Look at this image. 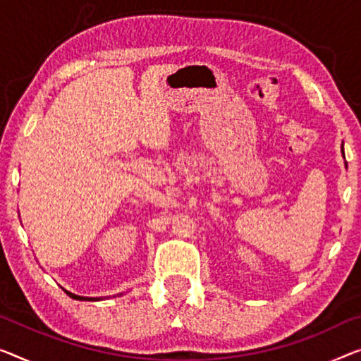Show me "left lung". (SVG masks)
Here are the masks:
<instances>
[{
	"instance_id": "8db88e82",
	"label": "left lung",
	"mask_w": 361,
	"mask_h": 361,
	"mask_svg": "<svg viewBox=\"0 0 361 361\" xmlns=\"http://www.w3.org/2000/svg\"><path fill=\"white\" fill-rule=\"evenodd\" d=\"M342 157L345 159V155H343V142H342ZM345 169H347V162H345Z\"/></svg>"
}]
</instances>
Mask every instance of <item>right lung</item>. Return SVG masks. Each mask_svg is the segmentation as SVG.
Here are the masks:
<instances>
[{"label": "right lung", "instance_id": "obj_1", "mask_svg": "<svg viewBox=\"0 0 361 361\" xmlns=\"http://www.w3.org/2000/svg\"><path fill=\"white\" fill-rule=\"evenodd\" d=\"M64 292H66L69 297L71 298H74V300H79V301H99V300H105L104 297H80V295H76V293H71V292H68L66 288H63ZM121 295V293H120ZM120 295H118V297H120Z\"/></svg>", "mask_w": 361, "mask_h": 361}]
</instances>
